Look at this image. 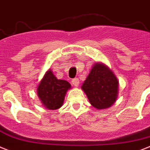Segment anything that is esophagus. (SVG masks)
Returning a JSON list of instances; mask_svg holds the SVG:
<instances>
[{"instance_id":"esophagus-1","label":"esophagus","mask_w":150,"mask_h":150,"mask_svg":"<svg viewBox=\"0 0 150 150\" xmlns=\"http://www.w3.org/2000/svg\"><path fill=\"white\" fill-rule=\"evenodd\" d=\"M71 83H72V84L74 86H79V83H80V80H79L78 78H74V79L72 80Z\"/></svg>"}]
</instances>
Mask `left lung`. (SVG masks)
I'll return each mask as SVG.
<instances>
[{"label":"left lung","instance_id":"obj_1","mask_svg":"<svg viewBox=\"0 0 150 150\" xmlns=\"http://www.w3.org/2000/svg\"><path fill=\"white\" fill-rule=\"evenodd\" d=\"M95 108L110 107L117 99L118 81L112 70L102 64H96L81 86Z\"/></svg>","mask_w":150,"mask_h":150}]
</instances>
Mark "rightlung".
<instances>
[{"mask_svg":"<svg viewBox=\"0 0 150 150\" xmlns=\"http://www.w3.org/2000/svg\"><path fill=\"white\" fill-rule=\"evenodd\" d=\"M70 88V84L64 80H57L48 70L38 85L37 92L42 104L46 108L54 110L61 107L64 103L67 91Z\"/></svg>","mask_w":150,"mask_h":150,"instance_id":"right-lung-1","label":"right lung"}]
</instances>
